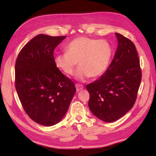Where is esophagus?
I'll use <instances>...</instances> for the list:
<instances>
[{
    "mask_svg": "<svg viewBox=\"0 0 156 156\" xmlns=\"http://www.w3.org/2000/svg\"><path fill=\"white\" fill-rule=\"evenodd\" d=\"M76 91H80V90L83 89V86L80 85V84H76Z\"/></svg>",
    "mask_w": 156,
    "mask_h": 156,
    "instance_id": "1",
    "label": "esophagus"
}]
</instances>
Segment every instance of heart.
Listing matches in <instances>:
<instances>
[{"mask_svg": "<svg viewBox=\"0 0 156 156\" xmlns=\"http://www.w3.org/2000/svg\"><path fill=\"white\" fill-rule=\"evenodd\" d=\"M65 54L54 58L56 67L66 76H72L78 65L75 78L84 82L89 78L96 79L106 72L112 59L113 50L104 40L78 37L65 47Z\"/></svg>", "mask_w": 156, "mask_h": 156, "instance_id": "heart-1", "label": "heart"}]
</instances>
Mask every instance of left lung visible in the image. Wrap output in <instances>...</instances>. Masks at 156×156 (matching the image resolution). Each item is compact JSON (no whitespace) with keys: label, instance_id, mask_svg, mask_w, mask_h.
Masks as SVG:
<instances>
[{"label":"left lung","instance_id":"1","mask_svg":"<svg viewBox=\"0 0 156 156\" xmlns=\"http://www.w3.org/2000/svg\"><path fill=\"white\" fill-rule=\"evenodd\" d=\"M115 34L118 44L112 62L99 79L86 86L90 95L89 109L107 122L120 119L133 107L142 78L133 42L120 34Z\"/></svg>","mask_w":156,"mask_h":156}]
</instances>
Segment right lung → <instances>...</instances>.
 <instances>
[{
  "label": "right lung",
  "instance_id": "1",
  "mask_svg": "<svg viewBox=\"0 0 156 156\" xmlns=\"http://www.w3.org/2000/svg\"><path fill=\"white\" fill-rule=\"evenodd\" d=\"M66 36L39 34L21 49L15 65V86L26 113L39 125L52 126L64 117L76 91L54 62V49Z\"/></svg>",
  "mask_w": 156,
  "mask_h": 156
}]
</instances>
